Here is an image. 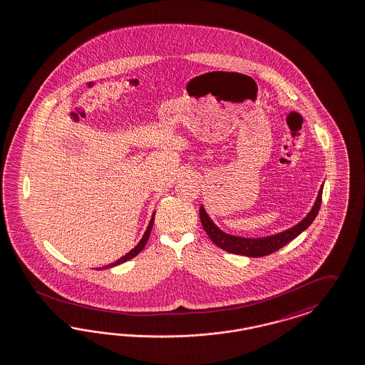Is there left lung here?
<instances>
[{
  "mask_svg": "<svg viewBox=\"0 0 365 365\" xmlns=\"http://www.w3.org/2000/svg\"><path fill=\"white\" fill-rule=\"evenodd\" d=\"M322 188L318 192V197L314 202V207L311 208L309 215L306 216L300 223L291 229L285 230L283 232L270 235V237H264V238H242V237H235L223 232L222 230L217 229L214 222L207 215L205 210L200 207V220H202V227L211 241L219 246L220 249L232 253V255H241V256L247 257H264L274 253L276 250L282 249L287 243L291 242L294 238H297L300 232L310 226L314 222L315 216L318 215V211L321 208L322 202Z\"/></svg>",
  "mask_w": 365,
  "mask_h": 365,
  "instance_id": "1",
  "label": "left lung"
}]
</instances>
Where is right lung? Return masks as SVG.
<instances>
[{"instance_id": "right-lung-1", "label": "right lung", "mask_w": 365, "mask_h": 365, "mask_svg": "<svg viewBox=\"0 0 365 365\" xmlns=\"http://www.w3.org/2000/svg\"><path fill=\"white\" fill-rule=\"evenodd\" d=\"M153 223H154V215L151 217V220H150L149 226H148V230H146V232L143 234V237H142V240L139 241V243L136 245L135 247L130 252V253H127L125 256L122 257L120 259H118V261H115L113 264H109L107 267H104V268H110V267H115V265H119V264H123V262H125V261H128V259H131V258H134L136 255H139L142 250H143V247L146 246V243L149 241L150 232H151V229H153Z\"/></svg>"}]
</instances>
